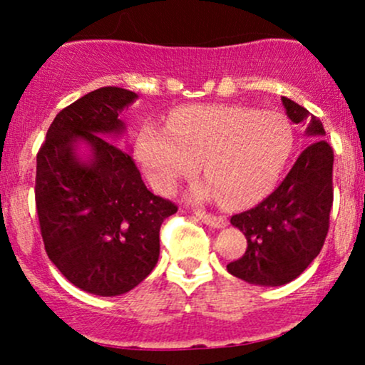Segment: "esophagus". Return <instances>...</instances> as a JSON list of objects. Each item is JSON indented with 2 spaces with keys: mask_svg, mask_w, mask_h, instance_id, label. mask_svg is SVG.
Listing matches in <instances>:
<instances>
[{
  "mask_svg": "<svg viewBox=\"0 0 365 365\" xmlns=\"http://www.w3.org/2000/svg\"><path fill=\"white\" fill-rule=\"evenodd\" d=\"M195 217H199L204 225L212 226V228H225L226 226V220L223 216H212L204 211H195Z\"/></svg>",
  "mask_w": 365,
  "mask_h": 365,
  "instance_id": "esophagus-1",
  "label": "esophagus"
}]
</instances>
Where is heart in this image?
Wrapping results in <instances>:
<instances>
[{"label": "heart", "instance_id": "1", "mask_svg": "<svg viewBox=\"0 0 365 365\" xmlns=\"http://www.w3.org/2000/svg\"><path fill=\"white\" fill-rule=\"evenodd\" d=\"M292 148V127L279 113L209 104L180 108L168 128L148 125L137 154L149 182L163 194L200 163L209 183L197 188V199L221 195L226 206H247L274 187Z\"/></svg>", "mask_w": 365, "mask_h": 365}]
</instances>
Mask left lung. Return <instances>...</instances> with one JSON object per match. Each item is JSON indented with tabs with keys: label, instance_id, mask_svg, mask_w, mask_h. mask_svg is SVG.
Segmentation results:
<instances>
[{
	"label": "left lung",
	"instance_id": "obj_1",
	"mask_svg": "<svg viewBox=\"0 0 365 365\" xmlns=\"http://www.w3.org/2000/svg\"><path fill=\"white\" fill-rule=\"evenodd\" d=\"M282 103L292 123L305 127L311 145L273 194L230 220L245 235L247 250L226 269L259 287H282L307 269L328 235L333 206V149L324 127L292 99Z\"/></svg>",
	"mask_w": 365,
	"mask_h": 365
}]
</instances>
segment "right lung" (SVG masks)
<instances>
[{"instance_id": "1", "label": "right lung", "mask_w": 365, "mask_h": 365, "mask_svg": "<svg viewBox=\"0 0 365 365\" xmlns=\"http://www.w3.org/2000/svg\"><path fill=\"white\" fill-rule=\"evenodd\" d=\"M139 96L101 87L56 115L37 154L36 206L48 257L81 290L123 295L159 259V228L177 206L142 182L120 113Z\"/></svg>"}]
</instances>
